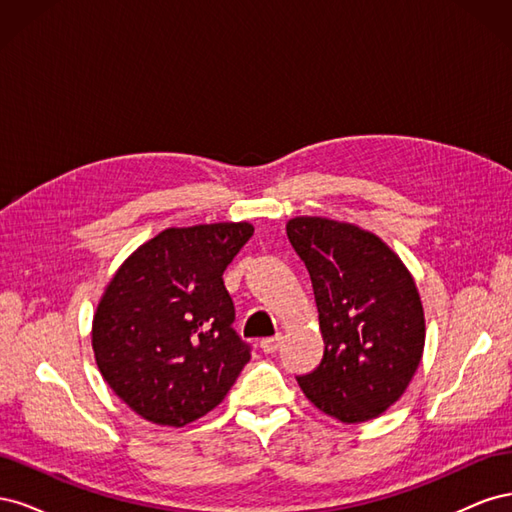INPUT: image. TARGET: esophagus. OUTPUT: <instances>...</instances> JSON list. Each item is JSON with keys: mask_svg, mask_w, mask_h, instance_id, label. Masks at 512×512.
Here are the masks:
<instances>
[{"mask_svg": "<svg viewBox=\"0 0 512 512\" xmlns=\"http://www.w3.org/2000/svg\"><path fill=\"white\" fill-rule=\"evenodd\" d=\"M280 346H282V335L260 339V348H262V352H267V354L277 352V350H280Z\"/></svg>", "mask_w": 512, "mask_h": 512, "instance_id": "esophagus-1", "label": "esophagus"}]
</instances>
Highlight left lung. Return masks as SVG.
<instances>
[{
  "instance_id": "left-lung-1",
  "label": "left lung",
  "mask_w": 512,
  "mask_h": 512,
  "mask_svg": "<svg viewBox=\"0 0 512 512\" xmlns=\"http://www.w3.org/2000/svg\"><path fill=\"white\" fill-rule=\"evenodd\" d=\"M314 288L324 354L297 376L316 408L342 423L376 418L404 395L425 346L421 297L376 235L324 218L286 224Z\"/></svg>"
}]
</instances>
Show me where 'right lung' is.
I'll list each match as a JSON object with an SVG mask.
<instances>
[{
	"instance_id": "add662e5",
	"label": "right lung",
	"mask_w": 512,
	"mask_h": 512,
	"mask_svg": "<svg viewBox=\"0 0 512 512\" xmlns=\"http://www.w3.org/2000/svg\"><path fill=\"white\" fill-rule=\"evenodd\" d=\"M254 228H168L123 262L94 316L102 378L143 418L183 427L230 391L252 348L232 329L226 267Z\"/></svg>"
}]
</instances>
